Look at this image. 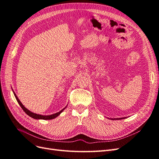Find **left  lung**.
Returning a JSON list of instances; mask_svg holds the SVG:
<instances>
[{
	"mask_svg": "<svg viewBox=\"0 0 159 159\" xmlns=\"http://www.w3.org/2000/svg\"><path fill=\"white\" fill-rule=\"evenodd\" d=\"M126 117H121V118H114V119H113V118H110V119H111V120H118V119H125Z\"/></svg>",
	"mask_w": 159,
	"mask_h": 159,
	"instance_id": "8db88e82",
	"label": "left lung"
}]
</instances>
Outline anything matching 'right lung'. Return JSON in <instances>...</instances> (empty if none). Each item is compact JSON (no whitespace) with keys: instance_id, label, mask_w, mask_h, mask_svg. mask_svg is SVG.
<instances>
[{"instance_id":"add662e5","label":"right lung","mask_w":159,"mask_h":159,"mask_svg":"<svg viewBox=\"0 0 159 159\" xmlns=\"http://www.w3.org/2000/svg\"><path fill=\"white\" fill-rule=\"evenodd\" d=\"M13 91V93L14 95V96H15V98L17 100V102L18 103V104L20 105V106L21 107V108L23 109L24 111H25L28 115H29L30 117H31L33 119H44V120H50V119H55L56 117H57L58 115H60V114L65 109V108L67 107H66L65 108H64L63 109H61L60 111L57 112L56 113H54V114H52V115H39V114H36V113H33L32 111H30L28 110V109H26L24 105H22V103H21V102L20 100H19V99L18 98V97L16 96V93H14V91L12 90Z\"/></svg>"}]
</instances>
